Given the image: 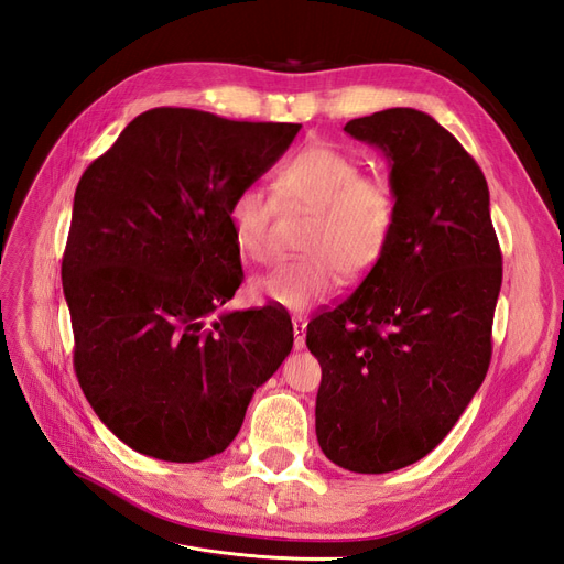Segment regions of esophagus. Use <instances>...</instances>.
<instances>
[{
    "mask_svg": "<svg viewBox=\"0 0 564 564\" xmlns=\"http://www.w3.org/2000/svg\"><path fill=\"white\" fill-rule=\"evenodd\" d=\"M294 346H296V350H303L305 348V322L301 319V317H294Z\"/></svg>",
    "mask_w": 564,
    "mask_h": 564,
    "instance_id": "1",
    "label": "esophagus"
}]
</instances>
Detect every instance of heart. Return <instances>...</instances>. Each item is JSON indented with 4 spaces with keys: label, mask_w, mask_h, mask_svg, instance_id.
<instances>
[{
    "label": "heart",
    "mask_w": 564,
    "mask_h": 564,
    "mask_svg": "<svg viewBox=\"0 0 564 564\" xmlns=\"http://www.w3.org/2000/svg\"><path fill=\"white\" fill-rule=\"evenodd\" d=\"M272 193L284 209L311 214L299 242L305 253L251 282L256 299L280 308H311L334 292L340 272L348 280L367 275L395 235V191L383 178L365 176L362 164L332 143H311L289 158ZM272 216L275 199L263 185L247 183L230 197L228 226L247 261H268Z\"/></svg>",
    "instance_id": "1"
}]
</instances>
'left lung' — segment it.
I'll use <instances>...</instances> for the list:
<instances>
[{"mask_svg":"<svg viewBox=\"0 0 564 564\" xmlns=\"http://www.w3.org/2000/svg\"><path fill=\"white\" fill-rule=\"evenodd\" d=\"M344 129L386 152L398 226L360 286L308 324L315 433L336 466L390 473L431 454L482 386L503 261L482 169L431 115L390 108Z\"/></svg>","mask_w":564,"mask_h":564,"instance_id":"left-lung-1","label":"left lung"}]
</instances>
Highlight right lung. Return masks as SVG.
<instances>
[{
	"mask_svg": "<svg viewBox=\"0 0 564 564\" xmlns=\"http://www.w3.org/2000/svg\"><path fill=\"white\" fill-rule=\"evenodd\" d=\"M299 129L152 108L82 174L63 253L75 371L131 449L174 464L220 454L292 350V319L275 305L216 311L245 280L230 197Z\"/></svg>",
	"mask_w": 564,
	"mask_h": 564,
	"instance_id": "obj_1",
	"label": "right lung"
}]
</instances>
